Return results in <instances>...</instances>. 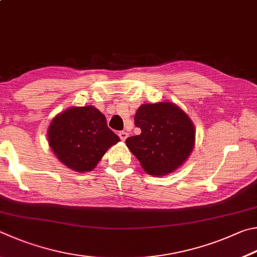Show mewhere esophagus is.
I'll return each instance as SVG.
<instances>
[{
	"instance_id": "34e87169",
	"label": "esophagus",
	"mask_w": 257,
	"mask_h": 257,
	"mask_svg": "<svg viewBox=\"0 0 257 257\" xmlns=\"http://www.w3.org/2000/svg\"><path fill=\"white\" fill-rule=\"evenodd\" d=\"M118 137L120 138L121 141H125L126 139H127V137H128V133L125 132V131H121V132L118 133Z\"/></svg>"
}]
</instances>
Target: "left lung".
I'll list each match as a JSON object with an SVG mask.
<instances>
[{
	"instance_id": "left-lung-1",
	"label": "left lung",
	"mask_w": 257,
	"mask_h": 257,
	"mask_svg": "<svg viewBox=\"0 0 257 257\" xmlns=\"http://www.w3.org/2000/svg\"><path fill=\"white\" fill-rule=\"evenodd\" d=\"M134 124L141 134L126 139L128 150L147 174L164 176L188 159L195 146V127L185 111L172 101L143 103Z\"/></svg>"
}]
</instances>
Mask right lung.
Returning <instances> with one entry per match:
<instances>
[{"instance_id": "right-lung-1", "label": "right lung", "mask_w": 257, "mask_h": 257, "mask_svg": "<svg viewBox=\"0 0 257 257\" xmlns=\"http://www.w3.org/2000/svg\"><path fill=\"white\" fill-rule=\"evenodd\" d=\"M48 145L66 167L88 173L119 138L107 126L106 117L91 105L71 107L52 119L47 131Z\"/></svg>"}]
</instances>
